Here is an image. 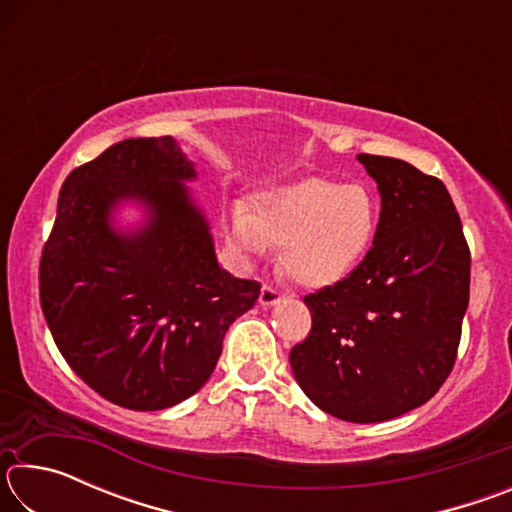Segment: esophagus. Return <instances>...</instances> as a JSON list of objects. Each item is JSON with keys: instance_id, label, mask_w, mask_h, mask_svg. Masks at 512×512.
<instances>
[{"instance_id": "esophagus-1", "label": "esophagus", "mask_w": 512, "mask_h": 512, "mask_svg": "<svg viewBox=\"0 0 512 512\" xmlns=\"http://www.w3.org/2000/svg\"><path fill=\"white\" fill-rule=\"evenodd\" d=\"M282 293L273 289V287H262V293H259V305L262 307H273L277 302H282Z\"/></svg>"}]
</instances>
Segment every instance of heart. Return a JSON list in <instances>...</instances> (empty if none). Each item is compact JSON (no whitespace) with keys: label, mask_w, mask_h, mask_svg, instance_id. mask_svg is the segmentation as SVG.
<instances>
[{"label":"heart","mask_w":512,"mask_h":512,"mask_svg":"<svg viewBox=\"0 0 512 512\" xmlns=\"http://www.w3.org/2000/svg\"><path fill=\"white\" fill-rule=\"evenodd\" d=\"M379 228V201L366 183L307 176L268 185L250 210L225 214V239L244 257L280 244V266L307 289L334 287L368 255Z\"/></svg>","instance_id":"1"}]
</instances>
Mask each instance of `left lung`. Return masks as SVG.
<instances>
[{"label": "left lung", "mask_w": 512, "mask_h": 512, "mask_svg": "<svg viewBox=\"0 0 512 512\" xmlns=\"http://www.w3.org/2000/svg\"><path fill=\"white\" fill-rule=\"evenodd\" d=\"M357 158L381 194L377 237L345 280L305 298L311 332L289 361L318 409L368 424L418 409L452 372L470 248L438 178L397 158Z\"/></svg>", "instance_id": "8db88e82"}]
</instances>
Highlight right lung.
Segmentation results:
<instances>
[{
    "label": "right lung",
    "mask_w": 512,
    "mask_h": 512,
    "mask_svg": "<svg viewBox=\"0 0 512 512\" xmlns=\"http://www.w3.org/2000/svg\"><path fill=\"white\" fill-rule=\"evenodd\" d=\"M173 137H131L69 173L40 259V302L60 354L108 402L160 411L201 388L259 284L216 262ZM143 212L133 229L121 206Z\"/></svg>",
    "instance_id": "right-lung-1"
}]
</instances>
